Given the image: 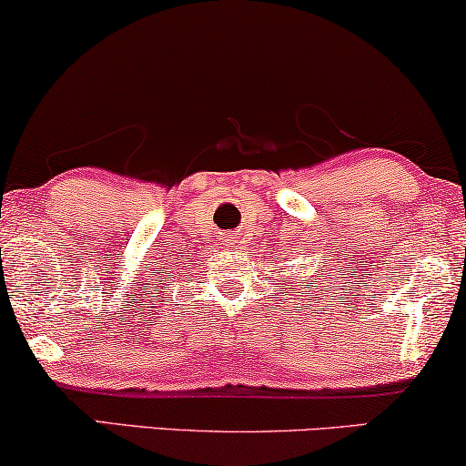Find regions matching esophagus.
Masks as SVG:
<instances>
[{
  "label": "esophagus",
  "mask_w": 466,
  "mask_h": 466,
  "mask_svg": "<svg viewBox=\"0 0 466 466\" xmlns=\"http://www.w3.org/2000/svg\"><path fill=\"white\" fill-rule=\"evenodd\" d=\"M228 244H238V239H233V238H231V239H228Z\"/></svg>",
  "instance_id": "34e87169"
}]
</instances>
